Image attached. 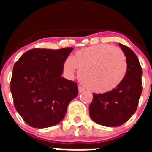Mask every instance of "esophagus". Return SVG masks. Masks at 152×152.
<instances>
[{
	"label": "esophagus",
	"mask_w": 152,
	"mask_h": 152,
	"mask_svg": "<svg viewBox=\"0 0 152 152\" xmlns=\"http://www.w3.org/2000/svg\"><path fill=\"white\" fill-rule=\"evenodd\" d=\"M84 90L83 89V88H81L80 86H79V87H78V92L80 94V93L84 92Z\"/></svg>",
	"instance_id": "1"
}]
</instances>
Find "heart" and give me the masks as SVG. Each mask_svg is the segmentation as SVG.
<instances>
[{
	"label": "heart",
	"mask_w": 152,
	"mask_h": 152,
	"mask_svg": "<svg viewBox=\"0 0 152 152\" xmlns=\"http://www.w3.org/2000/svg\"><path fill=\"white\" fill-rule=\"evenodd\" d=\"M77 69L80 80L90 91L103 94L123 81L127 72L124 52L119 48L100 44L77 50L64 62V70L73 77Z\"/></svg>",
	"instance_id": "b5f03b06"
}]
</instances>
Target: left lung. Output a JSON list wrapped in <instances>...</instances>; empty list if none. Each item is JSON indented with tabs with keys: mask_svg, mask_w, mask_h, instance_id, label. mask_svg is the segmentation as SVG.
<instances>
[{
	"mask_svg": "<svg viewBox=\"0 0 152 152\" xmlns=\"http://www.w3.org/2000/svg\"><path fill=\"white\" fill-rule=\"evenodd\" d=\"M126 57L127 72L120 84L110 92L93 94L90 116L101 126L116 127L127 122L135 113L142 91V70L132 50L119 43Z\"/></svg>",
	"mask_w": 152,
	"mask_h": 152,
	"instance_id": "1",
	"label": "left lung"
}]
</instances>
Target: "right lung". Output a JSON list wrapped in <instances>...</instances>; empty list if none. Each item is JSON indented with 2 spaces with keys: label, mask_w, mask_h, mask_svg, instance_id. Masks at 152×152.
Wrapping results in <instances>:
<instances>
[{
  "label": "right lung",
  "mask_w": 152,
  "mask_h": 152,
  "mask_svg": "<svg viewBox=\"0 0 152 152\" xmlns=\"http://www.w3.org/2000/svg\"><path fill=\"white\" fill-rule=\"evenodd\" d=\"M72 50L30 49L13 65L10 91L14 107L31 127L59 123L68 103L78 94L77 84L61 77L64 62Z\"/></svg>",
  "instance_id": "obj_1"
}]
</instances>
